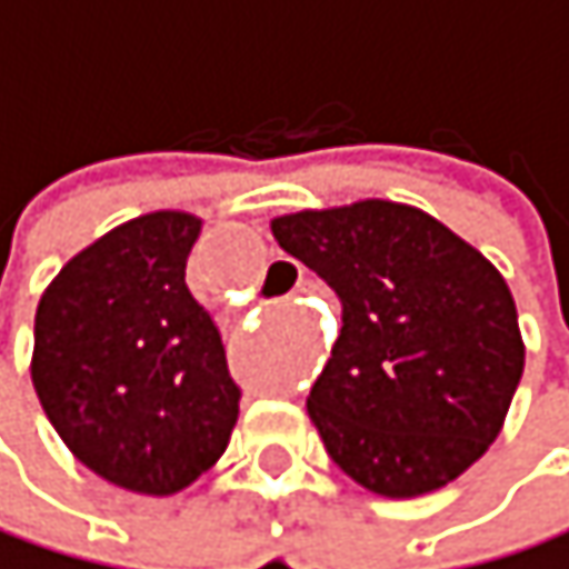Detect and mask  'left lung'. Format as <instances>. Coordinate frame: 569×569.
Segmentation results:
<instances>
[{
    "label": "left lung",
    "instance_id": "1",
    "mask_svg": "<svg viewBox=\"0 0 569 569\" xmlns=\"http://www.w3.org/2000/svg\"><path fill=\"white\" fill-rule=\"evenodd\" d=\"M269 229L340 300V337L307 398L330 459L388 499L456 482L499 438L526 363L502 272L388 198L300 209Z\"/></svg>",
    "mask_w": 569,
    "mask_h": 569
}]
</instances>
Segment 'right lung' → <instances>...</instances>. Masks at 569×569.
I'll use <instances>...</instances> for the list:
<instances>
[{
  "mask_svg": "<svg viewBox=\"0 0 569 569\" xmlns=\"http://www.w3.org/2000/svg\"><path fill=\"white\" fill-rule=\"evenodd\" d=\"M201 219L158 209L80 249L39 297L29 375L67 449L100 479L174 496L232 438L239 388L184 287Z\"/></svg>",
  "mask_w": 569,
  "mask_h": 569,
  "instance_id": "obj_1",
  "label": "right lung"
}]
</instances>
